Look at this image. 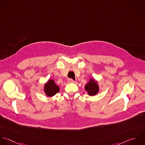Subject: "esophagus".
<instances>
[{
	"instance_id": "esophagus-1",
	"label": "esophagus",
	"mask_w": 145,
	"mask_h": 145,
	"mask_svg": "<svg viewBox=\"0 0 145 145\" xmlns=\"http://www.w3.org/2000/svg\"><path fill=\"white\" fill-rule=\"evenodd\" d=\"M67 82H68V84H71V83H74L75 81H74V80H72V79H68V81H67Z\"/></svg>"
}]
</instances>
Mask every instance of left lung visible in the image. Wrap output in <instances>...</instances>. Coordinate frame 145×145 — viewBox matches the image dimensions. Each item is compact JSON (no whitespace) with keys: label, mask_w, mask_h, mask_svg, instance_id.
<instances>
[{"label":"left lung","mask_w":145,"mask_h":145,"mask_svg":"<svg viewBox=\"0 0 145 145\" xmlns=\"http://www.w3.org/2000/svg\"><path fill=\"white\" fill-rule=\"evenodd\" d=\"M85 89L89 96H94L98 93L100 88L98 82L94 78H91L85 86Z\"/></svg>","instance_id":"8db88e82"}]
</instances>
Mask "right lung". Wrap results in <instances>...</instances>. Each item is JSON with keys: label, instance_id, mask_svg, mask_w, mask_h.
Returning <instances> with one entry per match:
<instances>
[{"label": "right lung", "instance_id": "obj_1", "mask_svg": "<svg viewBox=\"0 0 145 145\" xmlns=\"http://www.w3.org/2000/svg\"><path fill=\"white\" fill-rule=\"evenodd\" d=\"M43 90L47 96L53 97L59 91V87L53 80L50 79L44 84Z\"/></svg>", "mask_w": 145, "mask_h": 145}]
</instances>
